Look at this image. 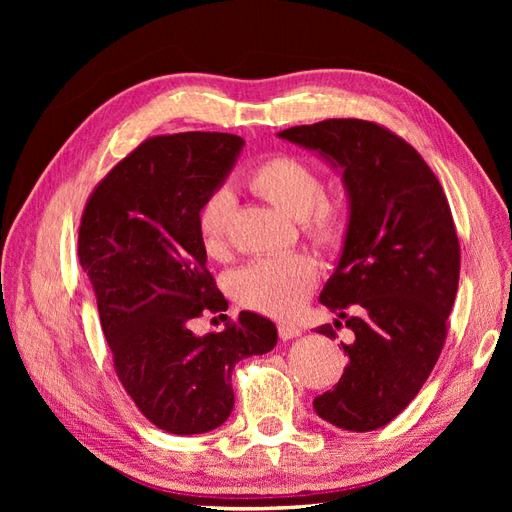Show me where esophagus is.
Listing matches in <instances>:
<instances>
[{"label": "esophagus", "instance_id": "obj_1", "mask_svg": "<svg viewBox=\"0 0 512 512\" xmlns=\"http://www.w3.org/2000/svg\"><path fill=\"white\" fill-rule=\"evenodd\" d=\"M277 333H280V337L286 342V339L299 337V335H301V329L294 327V324H280V327H277Z\"/></svg>", "mask_w": 512, "mask_h": 512}]
</instances>
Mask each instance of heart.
<instances>
[{"label": "heart", "instance_id": "1", "mask_svg": "<svg viewBox=\"0 0 512 512\" xmlns=\"http://www.w3.org/2000/svg\"><path fill=\"white\" fill-rule=\"evenodd\" d=\"M247 185L273 207L303 222L305 237L318 250L335 254L350 230V198L344 188H322L320 170L299 156L273 153L256 162L245 177ZM235 196L228 188L211 190L198 209V230L211 258H226L230 250V224ZM314 258L294 252L258 258L232 271L226 280L230 297L239 305L273 318L299 312L316 288Z\"/></svg>", "mask_w": 512, "mask_h": 512}]
</instances>
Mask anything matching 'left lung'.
<instances>
[{
  "label": "left lung",
  "instance_id": "8db88e82",
  "mask_svg": "<svg viewBox=\"0 0 512 512\" xmlns=\"http://www.w3.org/2000/svg\"><path fill=\"white\" fill-rule=\"evenodd\" d=\"M280 136L344 170L352 209L320 294L339 320L318 327L335 339L344 320L348 365L314 410L339 429L374 431L418 395L442 352L461 267L451 207L421 153L380 123L327 119Z\"/></svg>",
  "mask_w": 512,
  "mask_h": 512
}]
</instances>
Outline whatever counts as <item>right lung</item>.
Here are the masks:
<instances>
[{
  "instance_id": "obj_1",
  "label": "right lung",
  "mask_w": 512,
  "mask_h": 512,
  "mask_svg": "<svg viewBox=\"0 0 512 512\" xmlns=\"http://www.w3.org/2000/svg\"><path fill=\"white\" fill-rule=\"evenodd\" d=\"M241 147L224 132L147 138L96 185L81 218L79 260L117 378L153 425L177 436L220 427L235 406L232 369L277 344L275 324L254 312L220 333L190 329L205 309H228L207 269L198 209Z\"/></svg>"
}]
</instances>
